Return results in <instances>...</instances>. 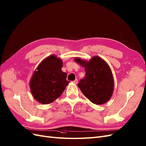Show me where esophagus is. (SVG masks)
<instances>
[{
  "label": "esophagus",
  "mask_w": 146,
  "mask_h": 146,
  "mask_svg": "<svg viewBox=\"0 0 146 146\" xmlns=\"http://www.w3.org/2000/svg\"><path fill=\"white\" fill-rule=\"evenodd\" d=\"M78 80H77V79H76V80L73 81V82L74 83V84H78Z\"/></svg>",
  "instance_id": "obj_1"
}]
</instances>
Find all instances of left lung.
<instances>
[{"mask_svg": "<svg viewBox=\"0 0 146 146\" xmlns=\"http://www.w3.org/2000/svg\"><path fill=\"white\" fill-rule=\"evenodd\" d=\"M74 60L85 68V77L78 84L84 96L96 105L107 102L114 89L113 76L109 65L97 56L89 62L77 57Z\"/></svg>", "mask_w": 146, "mask_h": 146, "instance_id": "left-lung-1", "label": "left lung"}]
</instances>
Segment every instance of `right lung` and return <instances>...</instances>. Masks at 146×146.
Returning <instances> with one entry per match:
<instances>
[{
	"label": "right lung",
	"instance_id": "right-lung-1",
	"mask_svg": "<svg viewBox=\"0 0 146 146\" xmlns=\"http://www.w3.org/2000/svg\"><path fill=\"white\" fill-rule=\"evenodd\" d=\"M62 61L54 55L46 58L36 68L30 82L33 97L42 104H49L59 98L70 82L62 71Z\"/></svg>",
	"mask_w": 146,
	"mask_h": 146
}]
</instances>
